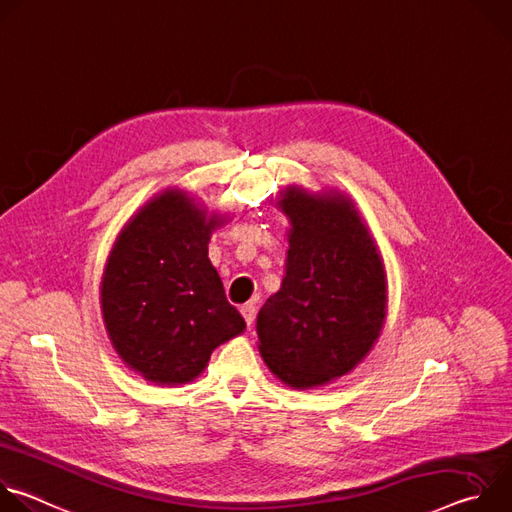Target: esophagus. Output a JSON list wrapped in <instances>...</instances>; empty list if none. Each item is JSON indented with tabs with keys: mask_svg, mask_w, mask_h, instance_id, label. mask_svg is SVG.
<instances>
[{
	"mask_svg": "<svg viewBox=\"0 0 512 512\" xmlns=\"http://www.w3.org/2000/svg\"><path fill=\"white\" fill-rule=\"evenodd\" d=\"M241 316L245 318L247 326H251V324L255 322V316H257V308H255V304H243V306H241Z\"/></svg>",
	"mask_w": 512,
	"mask_h": 512,
	"instance_id": "esophagus-1",
	"label": "esophagus"
}]
</instances>
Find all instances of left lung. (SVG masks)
<instances>
[{"mask_svg": "<svg viewBox=\"0 0 512 512\" xmlns=\"http://www.w3.org/2000/svg\"><path fill=\"white\" fill-rule=\"evenodd\" d=\"M275 208L289 221V247L281 287L257 316V346L283 385L306 391L348 375L373 350L387 318V273L346 192L291 184Z\"/></svg>", "mask_w": 512, "mask_h": 512, "instance_id": "obj_1", "label": "left lung"}]
</instances>
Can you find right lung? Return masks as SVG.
Instances as JSON below:
<instances>
[{
	"label": "right lung",
	"instance_id": "add662e5",
	"mask_svg": "<svg viewBox=\"0 0 512 512\" xmlns=\"http://www.w3.org/2000/svg\"><path fill=\"white\" fill-rule=\"evenodd\" d=\"M229 214L208 212L186 190L166 188L119 231L101 277V312L127 369L160 387L194 381L216 346L243 334L208 259Z\"/></svg>",
	"mask_w": 512,
	"mask_h": 512
}]
</instances>
